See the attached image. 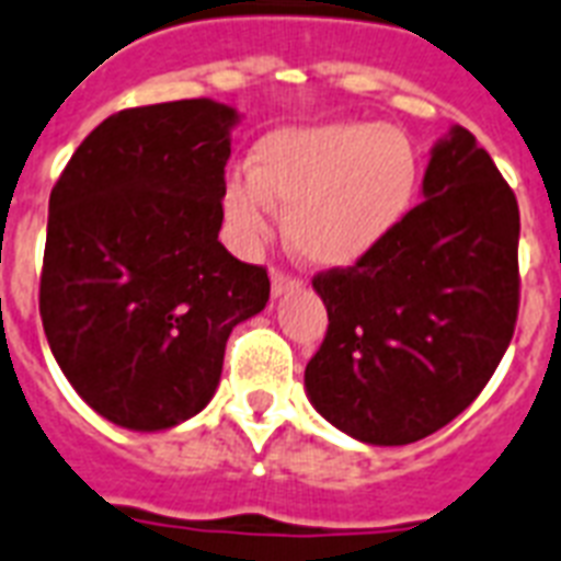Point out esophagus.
Segmentation results:
<instances>
[{"mask_svg": "<svg viewBox=\"0 0 561 561\" xmlns=\"http://www.w3.org/2000/svg\"><path fill=\"white\" fill-rule=\"evenodd\" d=\"M295 289H301L298 277L286 275V272H272V298H280V295L295 293Z\"/></svg>", "mask_w": 561, "mask_h": 561, "instance_id": "1", "label": "esophagus"}]
</instances>
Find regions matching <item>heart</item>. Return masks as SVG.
I'll return each instance as SVG.
<instances>
[{
    "instance_id": "heart-1",
    "label": "heart",
    "mask_w": 561,
    "mask_h": 561,
    "mask_svg": "<svg viewBox=\"0 0 561 561\" xmlns=\"http://www.w3.org/2000/svg\"><path fill=\"white\" fill-rule=\"evenodd\" d=\"M419 160L407 134L375 123L277 128L254 149L251 169L225 181L221 207L237 237H266L275 202L286 242L310 266H351L407 216Z\"/></svg>"
}]
</instances>
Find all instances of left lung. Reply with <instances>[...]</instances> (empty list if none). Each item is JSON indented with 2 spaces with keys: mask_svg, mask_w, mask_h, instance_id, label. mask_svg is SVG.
Wrapping results in <instances>:
<instances>
[{
  "mask_svg": "<svg viewBox=\"0 0 561 561\" xmlns=\"http://www.w3.org/2000/svg\"><path fill=\"white\" fill-rule=\"evenodd\" d=\"M421 195L371 254L312 277L330 324L307 398L366 445H410L457 419L518 319V202L462 125L430 151Z\"/></svg>",
  "mask_w": 561,
  "mask_h": 561,
  "instance_id": "obj_1",
  "label": "left lung"
}]
</instances>
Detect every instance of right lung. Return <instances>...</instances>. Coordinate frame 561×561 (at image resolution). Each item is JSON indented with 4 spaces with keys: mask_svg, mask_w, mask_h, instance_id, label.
<instances>
[{
    "mask_svg": "<svg viewBox=\"0 0 561 561\" xmlns=\"http://www.w3.org/2000/svg\"><path fill=\"white\" fill-rule=\"evenodd\" d=\"M237 123L213 99L119 111L49 195L43 330L72 389L125 430L202 412L231 330L268 301L266 268L219 242Z\"/></svg>",
    "mask_w": 561,
    "mask_h": 561,
    "instance_id": "1",
    "label": "right lung"
}]
</instances>
